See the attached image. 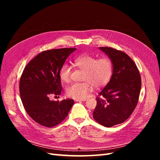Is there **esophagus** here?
<instances>
[{
  "instance_id": "obj_1",
  "label": "esophagus",
  "mask_w": 160,
  "mask_h": 160,
  "mask_svg": "<svg viewBox=\"0 0 160 160\" xmlns=\"http://www.w3.org/2000/svg\"><path fill=\"white\" fill-rule=\"evenodd\" d=\"M87 99H76L75 101L76 102H78V101H86Z\"/></svg>"
}]
</instances>
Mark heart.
Instances as JSON below:
<instances>
[{
	"mask_svg": "<svg viewBox=\"0 0 160 160\" xmlns=\"http://www.w3.org/2000/svg\"><path fill=\"white\" fill-rule=\"evenodd\" d=\"M75 65L85 71L83 83H74L66 89V93L74 99L85 98L92 89L102 88L109 81L113 73V62L109 58L98 59L93 56L84 55L79 56L74 61ZM71 67L64 65L60 71V78L64 83H68L71 79Z\"/></svg>",
	"mask_w": 160,
	"mask_h": 160,
	"instance_id": "obj_1",
	"label": "heart"
}]
</instances>
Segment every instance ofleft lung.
<instances>
[{"label": "left lung", "instance_id": "8db88e82", "mask_svg": "<svg viewBox=\"0 0 160 160\" xmlns=\"http://www.w3.org/2000/svg\"><path fill=\"white\" fill-rule=\"evenodd\" d=\"M112 61L113 69L109 83L96 98L93 118L110 128L122 123L133 113L138 102L142 81L136 65L122 51L111 47H99Z\"/></svg>", "mask_w": 160, "mask_h": 160}]
</instances>
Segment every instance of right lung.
Returning a JSON list of instances; mask_svg holds the SVG:
<instances>
[{
	"mask_svg": "<svg viewBox=\"0 0 160 160\" xmlns=\"http://www.w3.org/2000/svg\"><path fill=\"white\" fill-rule=\"evenodd\" d=\"M75 48L52 49L38 54L25 67L20 79L19 91L22 105L30 117L43 126L60 123L74 103L72 99L50 100L52 94L60 95V71Z\"/></svg>",
	"mask_w": 160,
	"mask_h": 160,
	"instance_id": "1",
	"label": "right lung"
}]
</instances>
